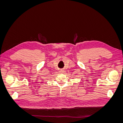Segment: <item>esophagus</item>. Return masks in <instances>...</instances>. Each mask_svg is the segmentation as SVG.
<instances>
[{
    "mask_svg": "<svg viewBox=\"0 0 123 123\" xmlns=\"http://www.w3.org/2000/svg\"><path fill=\"white\" fill-rule=\"evenodd\" d=\"M60 72L61 73H63V72H64V71H63V70H61V71H60Z\"/></svg>",
    "mask_w": 123,
    "mask_h": 123,
    "instance_id": "esophagus-1",
    "label": "esophagus"
}]
</instances>
